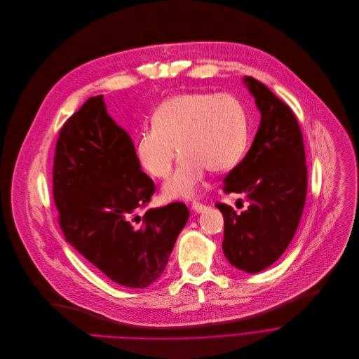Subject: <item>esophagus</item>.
Wrapping results in <instances>:
<instances>
[{"instance_id": "34e87169", "label": "esophagus", "mask_w": 359, "mask_h": 359, "mask_svg": "<svg viewBox=\"0 0 359 359\" xmlns=\"http://www.w3.org/2000/svg\"><path fill=\"white\" fill-rule=\"evenodd\" d=\"M191 208H192V210H195V212H202V210L206 209V205H203V203H201V202H198V201H192Z\"/></svg>"}]
</instances>
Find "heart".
I'll list each match as a JSON object with an SVG mask.
<instances>
[{
  "label": "heart",
  "mask_w": 359,
  "mask_h": 359,
  "mask_svg": "<svg viewBox=\"0 0 359 359\" xmlns=\"http://www.w3.org/2000/svg\"><path fill=\"white\" fill-rule=\"evenodd\" d=\"M137 138V157L150 175L165 178L181 153L174 175L164 185L167 198L196 194L206 170L233 168L248 146V117L229 93L189 92L161 103Z\"/></svg>",
  "instance_id": "heart-1"
}]
</instances>
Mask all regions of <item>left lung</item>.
Wrapping results in <instances>:
<instances>
[{"label":"left lung","instance_id":"1","mask_svg":"<svg viewBox=\"0 0 359 359\" xmlns=\"http://www.w3.org/2000/svg\"><path fill=\"white\" fill-rule=\"evenodd\" d=\"M262 113L253 144L226 175L224 192L245 196L249 206L236 212L218 202L224 215V253L248 273L273 264L290 245L307 195L303 134L293 110L252 76L245 78ZM242 201V199H241Z\"/></svg>","mask_w":359,"mask_h":359}]
</instances>
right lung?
<instances>
[{
  "mask_svg": "<svg viewBox=\"0 0 359 359\" xmlns=\"http://www.w3.org/2000/svg\"><path fill=\"white\" fill-rule=\"evenodd\" d=\"M53 201L66 242L110 280L131 289L164 271L189 210L182 202L144 209L156 192L130 135L90 97L59 131Z\"/></svg>",
  "mask_w": 359,
  "mask_h": 359,
  "instance_id": "add662e5",
  "label": "right lung"
}]
</instances>
